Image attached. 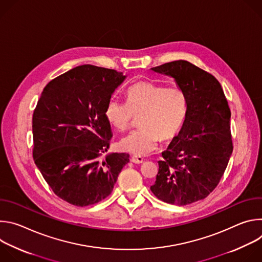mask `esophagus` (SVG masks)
<instances>
[{"mask_svg": "<svg viewBox=\"0 0 262 262\" xmlns=\"http://www.w3.org/2000/svg\"><path fill=\"white\" fill-rule=\"evenodd\" d=\"M130 161L134 163V164H142L144 162L143 158L142 157H139V156H133Z\"/></svg>", "mask_w": 262, "mask_h": 262, "instance_id": "obj_1", "label": "esophagus"}]
</instances>
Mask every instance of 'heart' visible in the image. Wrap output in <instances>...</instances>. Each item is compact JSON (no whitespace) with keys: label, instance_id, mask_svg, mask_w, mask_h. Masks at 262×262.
<instances>
[{"label":"heart","instance_id":"obj_1","mask_svg":"<svg viewBox=\"0 0 262 262\" xmlns=\"http://www.w3.org/2000/svg\"><path fill=\"white\" fill-rule=\"evenodd\" d=\"M125 98L126 103L111 98L104 108L106 121L119 132L130 126L134 116H141V128L119 142L124 151L139 157L151 154L160 138L163 141L174 138L184 123L188 99L180 87L140 81L127 89Z\"/></svg>","mask_w":262,"mask_h":262}]
</instances>
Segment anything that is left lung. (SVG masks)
Returning <instances> with one entry per match:
<instances>
[{
  "mask_svg": "<svg viewBox=\"0 0 262 262\" xmlns=\"http://www.w3.org/2000/svg\"><path fill=\"white\" fill-rule=\"evenodd\" d=\"M151 70L174 79L188 107L179 134L162 152L150 190L164 202L191 204L206 198L226 170L233 150L231 112L219 81L196 65L177 60Z\"/></svg>",
  "mask_w": 262,
  "mask_h": 262,
  "instance_id": "8db88e82",
  "label": "left lung"
}]
</instances>
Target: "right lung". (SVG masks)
<instances>
[{
	"label": "right lung",
	"mask_w": 262,
	"mask_h": 262,
	"mask_svg": "<svg viewBox=\"0 0 262 262\" xmlns=\"http://www.w3.org/2000/svg\"><path fill=\"white\" fill-rule=\"evenodd\" d=\"M126 76L86 64L52 80L33 114V158L53 192L76 206L113 191L127 154H105L112 139L104 108Z\"/></svg>",
	"instance_id": "1"
}]
</instances>
